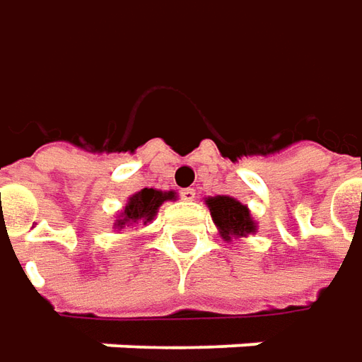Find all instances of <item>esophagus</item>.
<instances>
[{
  "mask_svg": "<svg viewBox=\"0 0 362 362\" xmlns=\"http://www.w3.org/2000/svg\"><path fill=\"white\" fill-rule=\"evenodd\" d=\"M180 198L186 200V202H192V200H196V190L194 188H184V190H180Z\"/></svg>",
  "mask_w": 362,
  "mask_h": 362,
  "instance_id": "1",
  "label": "esophagus"
}]
</instances>
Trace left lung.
<instances>
[{"label": "left lung", "mask_w": 362, "mask_h": 362, "mask_svg": "<svg viewBox=\"0 0 362 362\" xmlns=\"http://www.w3.org/2000/svg\"><path fill=\"white\" fill-rule=\"evenodd\" d=\"M212 222L216 224L222 240L232 243L236 238H246L258 230V224L250 214V208L232 196H208L204 200Z\"/></svg>", "instance_id": "left-lung-1"}]
</instances>
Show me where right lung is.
I'll return each instance as SVG.
<instances>
[{"label": "right lung", "mask_w": 362, "mask_h": 362, "mask_svg": "<svg viewBox=\"0 0 362 362\" xmlns=\"http://www.w3.org/2000/svg\"><path fill=\"white\" fill-rule=\"evenodd\" d=\"M166 200H176L174 190H156V188H144L140 192L132 194L126 206L118 212L114 220V228L124 230V228H134V226H146L148 222L156 218L160 206Z\"/></svg>", "instance_id": "1"}]
</instances>
